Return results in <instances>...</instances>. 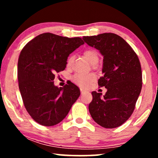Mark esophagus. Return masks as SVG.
<instances>
[{
	"label": "esophagus",
	"mask_w": 158,
	"mask_h": 158,
	"mask_svg": "<svg viewBox=\"0 0 158 158\" xmlns=\"http://www.w3.org/2000/svg\"><path fill=\"white\" fill-rule=\"evenodd\" d=\"M81 94H83L84 93L86 92V90H85L84 89H83V88H81Z\"/></svg>",
	"instance_id": "1"
}]
</instances>
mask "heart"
Here are the masks:
<instances>
[{"mask_svg": "<svg viewBox=\"0 0 158 158\" xmlns=\"http://www.w3.org/2000/svg\"><path fill=\"white\" fill-rule=\"evenodd\" d=\"M83 56L91 64H96L98 61V54L96 50L94 49H88L83 52ZM73 57L70 56L67 60V66L70 67L72 64ZM73 81L81 87L85 88L92 83L95 80V75L94 74H76L73 77Z\"/></svg>", "mask_w": 158, "mask_h": 158, "instance_id": "obj_1", "label": "heart"}]
</instances>
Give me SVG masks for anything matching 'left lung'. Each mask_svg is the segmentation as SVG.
Returning a JSON list of instances; mask_svg holds the SVG:
<instances>
[{
  "instance_id": "left-lung-1",
  "label": "left lung",
  "mask_w": 158,
  "mask_h": 158,
  "mask_svg": "<svg viewBox=\"0 0 158 158\" xmlns=\"http://www.w3.org/2000/svg\"><path fill=\"white\" fill-rule=\"evenodd\" d=\"M85 43L103 56L100 87L107 91L92 92L88 106L93 119L100 126L113 129L124 124L132 114L141 92L142 75L137 54L124 39L113 33L83 36Z\"/></svg>"
}]
</instances>
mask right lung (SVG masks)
<instances>
[{
	"instance_id": "add662e5",
	"label": "right lung",
	"mask_w": 158,
	"mask_h": 158,
	"mask_svg": "<svg viewBox=\"0 0 158 158\" xmlns=\"http://www.w3.org/2000/svg\"><path fill=\"white\" fill-rule=\"evenodd\" d=\"M84 44L80 37L41 34L25 45L18 61L19 88L31 118L43 126L62 122L81 95L73 83L58 88L56 73L64 70L70 54Z\"/></svg>"
}]
</instances>
